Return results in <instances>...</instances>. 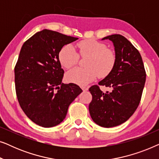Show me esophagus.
Wrapping results in <instances>:
<instances>
[{
	"mask_svg": "<svg viewBox=\"0 0 159 159\" xmlns=\"http://www.w3.org/2000/svg\"><path fill=\"white\" fill-rule=\"evenodd\" d=\"M82 90L83 91H87L88 90V88H87V87H82Z\"/></svg>",
	"mask_w": 159,
	"mask_h": 159,
	"instance_id": "34e87169",
	"label": "esophagus"
}]
</instances>
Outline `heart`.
<instances>
[{
  "label": "heart",
  "mask_w": 159,
  "mask_h": 159,
  "mask_svg": "<svg viewBox=\"0 0 159 159\" xmlns=\"http://www.w3.org/2000/svg\"><path fill=\"white\" fill-rule=\"evenodd\" d=\"M79 54L70 44L63 46L58 53V60L66 69H70L77 64L79 55L88 57L85 60L86 68H75L68 71L66 79L72 83L85 85L98 75L105 77L114 68L116 63L114 52L106 48L103 43L94 40H84L77 44Z\"/></svg>",
  "instance_id": "obj_1"
}]
</instances>
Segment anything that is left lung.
I'll use <instances>...</instances> for the list:
<instances>
[{"label":"left lung","instance_id":"left-lung-1","mask_svg":"<svg viewBox=\"0 0 159 159\" xmlns=\"http://www.w3.org/2000/svg\"><path fill=\"white\" fill-rule=\"evenodd\" d=\"M114 43L116 63L111 71L98 82L110 88L103 93L98 85L89 89L93 96L89 111L95 123L103 127L120 125L129 119L140 103L146 74L140 53L121 34H111L102 40Z\"/></svg>","mask_w":159,"mask_h":159}]
</instances>
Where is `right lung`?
Masks as SVG:
<instances>
[{"instance_id":"1","label":"right lung","mask_w":159,"mask_h":159,"mask_svg":"<svg viewBox=\"0 0 159 159\" xmlns=\"http://www.w3.org/2000/svg\"><path fill=\"white\" fill-rule=\"evenodd\" d=\"M77 39L43 30L21 47L14 68L16 93L21 109L36 125H59L69 105L82 92L77 84L62 83L64 71L58 60L61 48Z\"/></svg>"}]
</instances>
